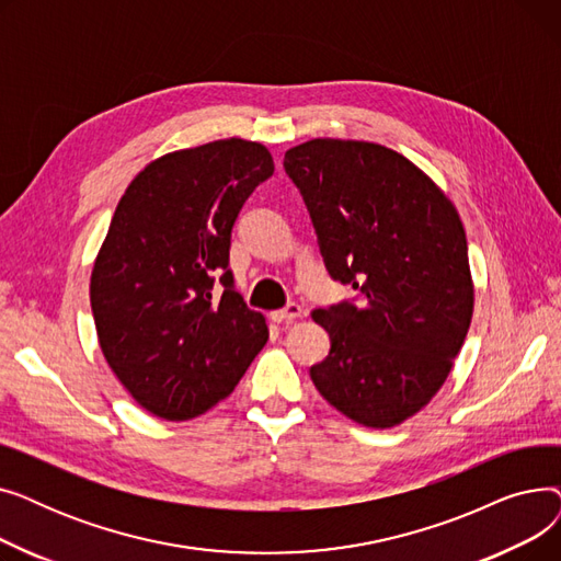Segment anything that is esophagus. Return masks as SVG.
Here are the masks:
<instances>
[{
    "mask_svg": "<svg viewBox=\"0 0 561 561\" xmlns=\"http://www.w3.org/2000/svg\"><path fill=\"white\" fill-rule=\"evenodd\" d=\"M300 316H302V307L296 305V302H288L284 309H277V311L271 313V318L275 322H293V320L300 318Z\"/></svg>",
    "mask_w": 561,
    "mask_h": 561,
    "instance_id": "1",
    "label": "esophagus"
}]
</instances>
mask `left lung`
Listing matches in <instances>:
<instances>
[{
	"instance_id": "8db88e82",
	"label": "left lung",
	"mask_w": 561,
	"mask_h": 561,
	"mask_svg": "<svg viewBox=\"0 0 561 561\" xmlns=\"http://www.w3.org/2000/svg\"><path fill=\"white\" fill-rule=\"evenodd\" d=\"M332 279L362 305L311 316L332 341L311 366L320 396L385 430L444 387L473 318L466 231L430 176L385 145L313 138L284 154Z\"/></svg>"
}]
</instances>
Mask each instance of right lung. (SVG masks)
<instances>
[{
	"instance_id": "obj_1",
	"label": "right lung",
	"mask_w": 561,
	"mask_h": 561,
	"mask_svg": "<svg viewBox=\"0 0 561 561\" xmlns=\"http://www.w3.org/2000/svg\"><path fill=\"white\" fill-rule=\"evenodd\" d=\"M273 172L261 142L214 140L145 165L115 206L91 275L93 318L106 364L159 419L188 421L225 400L268 341L233 288L229 245Z\"/></svg>"
}]
</instances>
